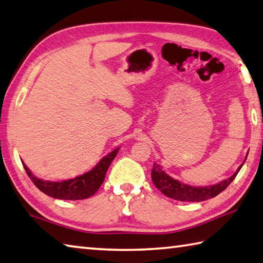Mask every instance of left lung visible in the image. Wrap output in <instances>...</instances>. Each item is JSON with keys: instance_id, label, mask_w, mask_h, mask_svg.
Instances as JSON below:
<instances>
[{"instance_id": "8db88e82", "label": "left lung", "mask_w": 263, "mask_h": 263, "mask_svg": "<svg viewBox=\"0 0 263 263\" xmlns=\"http://www.w3.org/2000/svg\"><path fill=\"white\" fill-rule=\"evenodd\" d=\"M246 160V158H245ZM245 162V161H244ZM244 162L238 167V170L232 176H230L227 180L222 181L217 184L209 185V186H191L187 184H183V183L178 182L177 180L167 175L165 172L161 170L160 165L158 163H153V168L151 172V177L153 181V184L157 186V189H159L163 195L172 198V199L180 200V201H204L211 198H214L215 196L219 195L230 183L235 180V177L238 174L241 166L244 165Z\"/></svg>"}]
</instances>
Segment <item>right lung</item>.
Instances as JSON below:
<instances>
[{
	"label": "right lung",
	"mask_w": 263,
	"mask_h": 263,
	"mask_svg": "<svg viewBox=\"0 0 263 263\" xmlns=\"http://www.w3.org/2000/svg\"><path fill=\"white\" fill-rule=\"evenodd\" d=\"M118 151L119 148H116L111 153H108L90 172L74 177L72 180L62 182L40 180V178L32 174V172L28 170L24 162L23 166L37 189L46 193L47 196L63 200H80L93 196L96 191L100 189V186L104 182V178H105L108 167H110L112 160L116 158Z\"/></svg>",
	"instance_id": "right-lung-1"
}]
</instances>
